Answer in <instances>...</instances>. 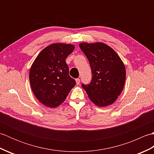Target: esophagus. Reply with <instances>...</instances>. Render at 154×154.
Instances as JSON below:
<instances>
[{
  "instance_id": "obj_1",
  "label": "esophagus",
  "mask_w": 154,
  "mask_h": 154,
  "mask_svg": "<svg viewBox=\"0 0 154 154\" xmlns=\"http://www.w3.org/2000/svg\"><path fill=\"white\" fill-rule=\"evenodd\" d=\"M75 81H76V84L77 85H79V83H80V79H79V78H78V79H75Z\"/></svg>"
}]
</instances>
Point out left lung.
Returning a JSON list of instances; mask_svg holds the SVG:
<instances>
[{
  "label": "left lung",
  "mask_w": 154,
  "mask_h": 154,
  "mask_svg": "<svg viewBox=\"0 0 154 154\" xmlns=\"http://www.w3.org/2000/svg\"><path fill=\"white\" fill-rule=\"evenodd\" d=\"M79 47L89 61L93 75L91 83L83 84L82 87L95 105H110L122 93L125 83L123 61L112 48L102 42H83Z\"/></svg>",
  "instance_id": "obj_1"
}]
</instances>
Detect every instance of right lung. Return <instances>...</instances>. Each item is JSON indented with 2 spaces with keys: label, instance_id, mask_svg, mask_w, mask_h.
I'll return each instance as SVG.
<instances>
[{
  "label": "right lung",
  "instance_id": "add662e5",
  "mask_svg": "<svg viewBox=\"0 0 154 154\" xmlns=\"http://www.w3.org/2000/svg\"><path fill=\"white\" fill-rule=\"evenodd\" d=\"M74 49L72 44H52L42 50L32 63L29 73L32 90L45 106H60L76 85L75 79L69 75L65 62Z\"/></svg>",
  "mask_w": 154,
  "mask_h": 154
}]
</instances>
